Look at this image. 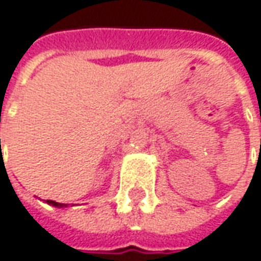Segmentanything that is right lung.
<instances>
[{
  "mask_svg": "<svg viewBox=\"0 0 261 261\" xmlns=\"http://www.w3.org/2000/svg\"><path fill=\"white\" fill-rule=\"evenodd\" d=\"M0 143H1V140H0ZM46 203H49V204L55 206V207H64V206H67V204H63V203H57V201H52V200H46Z\"/></svg>",
  "mask_w": 261,
  "mask_h": 261,
  "instance_id": "obj_1",
  "label": "right lung"
}]
</instances>
